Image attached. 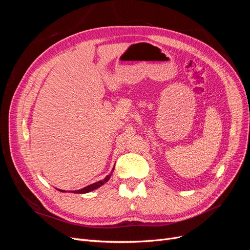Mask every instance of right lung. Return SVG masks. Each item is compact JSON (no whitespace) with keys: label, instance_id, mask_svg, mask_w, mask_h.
<instances>
[{"label":"right lung","instance_id":"add662e5","mask_svg":"<svg viewBox=\"0 0 250 250\" xmlns=\"http://www.w3.org/2000/svg\"><path fill=\"white\" fill-rule=\"evenodd\" d=\"M112 171H113V169H112ZM110 176H111V174H109V175H107L104 179H102V180H100V181H97V183H95V184H93V185H89V186H87V187H85V188H81V190H78V191H71V192H72V193H78V194H84V193H88V192H90V191H94V190H96V188H100L101 186H103L105 183H106V181H108V179L110 178ZM59 191H60V192H66V191H64V190H59Z\"/></svg>","mask_w":250,"mask_h":250}]
</instances>
